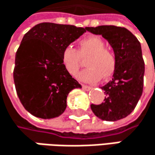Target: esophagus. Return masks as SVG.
I'll return each mask as SVG.
<instances>
[{
	"label": "esophagus",
	"mask_w": 155,
	"mask_h": 155,
	"mask_svg": "<svg viewBox=\"0 0 155 155\" xmlns=\"http://www.w3.org/2000/svg\"><path fill=\"white\" fill-rule=\"evenodd\" d=\"M82 88H83L84 90H86V91H88V90H90V89H91V87L87 86V85H82Z\"/></svg>",
	"instance_id": "obj_1"
}]
</instances>
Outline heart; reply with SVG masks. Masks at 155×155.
I'll return each mask as SVG.
<instances>
[{"mask_svg":"<svg viewBox=\"0 0 155 155\" xmlns=\"http://www.w3.org/2000/svg\"><path fill=\"white\" fill-rule=\"evenodd\" d=\"M105 42L98 36H89L78 42V49L68 46L62 51L61 62L69 75L75 77L82 65V59L87 57V68L78 76L79 79L94 83L101 77L107 79L112 76L117 64L116 55L113 51L108 49Z\"/></svg>","mask_w":155,"mask_h":155,"instance_id":"b5f03b06","label":"heart"}]
</instances>
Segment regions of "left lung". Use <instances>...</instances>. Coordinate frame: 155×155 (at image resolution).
<instances>
[{"label":"left lung","mask_w":155,"mask_h":155,"mask_svg":"<svg viewBox=\"0 0 155 155\" xmlns=\"http://www.w3.org/2000/svg\"><path fill=\"white\" fill-rule=\"evenodd\" d=\"M104 37L117 59L112 79L102 87L106 94L101 104H91L95 116L103 120L116 121L129 115L143 93L145 62L137 38L127 29L116 26L87 28Z\"/></svg>","instance_id":"left-lung-1"}]
</instances>
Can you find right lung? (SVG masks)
I'll use <instances>...</instances> for the list:
<instances>
[{
  "label": "right lung",
  "instance_id": "1",
  "mask_svg": "<svg viewBox=\"0 0 155 155\" xmlns=\"http://www.w3.org/2000/svg\"><path fill=\"white\" fill-rule=\"evenodd\" d=\"M86 30L45 22L24 35L16 52L13 78L22 105L32 115L59 117L67 107L68 93L81 87L63 67L61 53Z\"/></svg>",
  "mask_w": 155,
  "mask_h": 155
}]
</instances>
